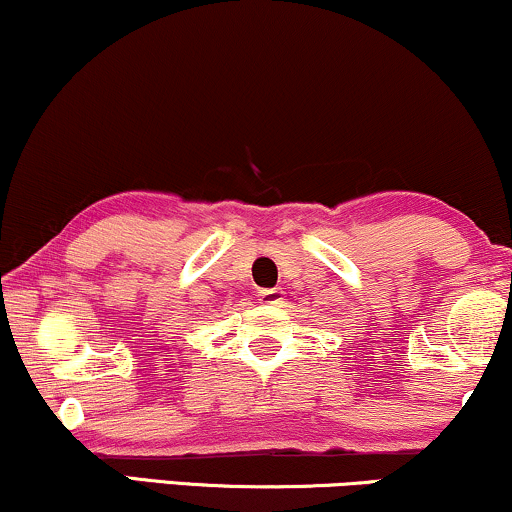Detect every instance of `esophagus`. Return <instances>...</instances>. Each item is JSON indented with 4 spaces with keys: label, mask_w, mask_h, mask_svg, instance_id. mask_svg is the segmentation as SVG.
Here are the masks:
<instances>
[{
    "label": "esophagus",
    "mask_w": 512,
    "mask_h": 512,
    "mask_svg": "<svg viewBox=\"0 0 512 512\" xmlns=\"http://www.w3.org/2000/svg\"><path fill=\"white\" fill-rule=\"evenodd\" d=\"M258 301H261V304H266V306L282 304V289L280 287L261 289V292H258Z\"/></svg>",
    "instance_id": "obj_1"
}]
</instances>
